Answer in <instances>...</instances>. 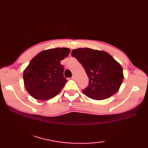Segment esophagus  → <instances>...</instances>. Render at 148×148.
<instances>
[{"label": "esophagus", "mask_w": 148, "mask_h": 148, "mask_svg": "<svg viewBox=\"0 0 148 148\" xmlns=\"http://www.w3.org/2000/svg\"><path fill=\"white\" fill-rule=\"evenodd\" d=\"M71 79H73V80H75V79H76V76H74V75H73V76H72V77H71Z\"/></svg>", "instance_id": "esophagus-1"}]
</instances>
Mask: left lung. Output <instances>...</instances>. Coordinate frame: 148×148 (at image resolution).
<instances>
[{"instance_id": "left-lung-1", "label": "left lung", "mask_w": 148, "mask_h": 148, "mask_svg": "<svg viewBox=\"0 0 148 148\" xmlns=\"http://www.w3.org/2000/svg\"><path fill=\"white\" fill-rule=\"evenodd\" d=\"M72 56L81 63L89 78L83 93L90 99L103 100L114 95L123 80L121 65L108 53L90 48L73 49Z\"/></svg>"}]
</instances>
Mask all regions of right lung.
<instances>
[{
  "label": "right lung",
  "instance_id": "add662e5",
  "mask_svg": "<svg viewBox=\"0 0 148 148\" xmlns=\"http://www.w3.org/2000/svg\"><path fill=\"white\" fill-rule=\"evenodd\" d=\"M67 48L46 49L38 53L23 73L24 85L34 99L47 100L56 96L67 80L60 62L70 53Z\"/></svg>",
  "mask_w": 148,
  "mask_h": 148
}]
</instances>
